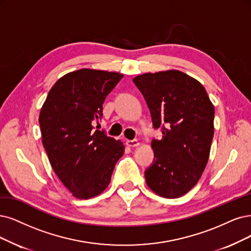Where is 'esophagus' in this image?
<instances>
[{
	"label": "esophagus",
	"instance_id": "esophagus-1",
	"mask_svg": "<svg viewBox=\"0 0 251 251\" xmlns=\"http://www.w3.org/2000/svg\"><path fill=\"white\" fill-rule=\"evenodd\" d=\"M126 145L128 147H137L138 145H140V143H138L137 140H127Z\"/></svg>",
	"mask_w": 251,
	"mask_h": 251
}]
</instances>
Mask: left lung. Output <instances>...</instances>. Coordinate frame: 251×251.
I'll list each match as a JSON object with an SVG mask.
<instances>
[{"label":"left lung","mask_w":251,"mask_h":251,"mask_svg":"<svg viewBox=\"0 0 251 251\" xmlns=\"http://www.w3.org/2000/svg\"><path fill=\"white\" fill-rule=\"evenodd\" d=\"M162 138L152 141L154 161L145 172L149 188L177 199L194 187L205 170L214 135V105L201 83L179 70L133 78Z\"/></svg>","instance_id":"left-lung-1"}]
</instances>
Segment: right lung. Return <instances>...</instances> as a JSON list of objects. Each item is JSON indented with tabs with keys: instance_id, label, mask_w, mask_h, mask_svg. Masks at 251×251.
Instances as JSON below:
<instances>
[{
	"instance_id": "obj_1",
	"label": "right lung",
	"mask_w": 251,
	"mask_h": 251,
	"mask_svg": "<svg viewBox=\"0 0 251 251\" xmlns=\"http://www.w3.org/2000/svg\"><path fill=\"white\" fill-rule=\"evenodd\" d=\"M122 77L95 69L69 72L52 86L40 110L42 144L51 168L77 199L103 192L124 154L122 142L95 128L106 96Z\"/></svg>"
}]
</instances>
